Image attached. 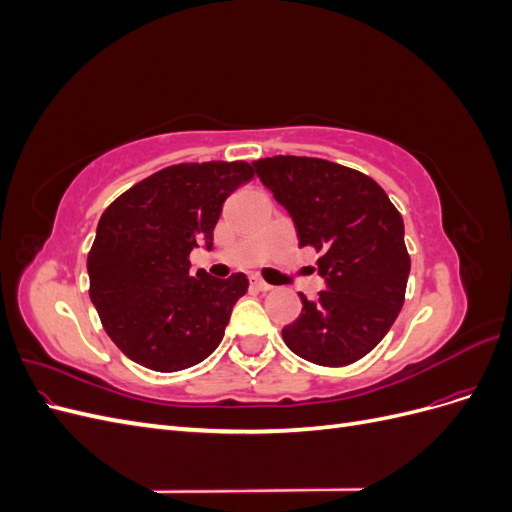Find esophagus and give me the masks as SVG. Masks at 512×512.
I'll list each match as a JSON object with an SVG mask.
<instances>
[{"label":"esophagus","instance_id":"34e87169","mask_svg":"<svg viewBox=\"0 0 512 512\" xmlns=\"http://www.w3.org/2000/svg\"><path fill=\"white\" fill-rule=\"evenodd\" d=\"M252 286H254L256 290H260V292H267V290H273V286H271V284H267L265 280H260V277H252Z\"/></svg>","mask_w":512,"mask_h":512}]
</instances>
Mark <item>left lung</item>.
I'll return each mask as SVG.
<instances>
[{
  "instance_id": "1",
  "label": "left lung",
  "mask_w": 512,
  "mask_h": 512,
  "mask_svg": "<svg viewBox=\"0 0 512 512\" xmlns=\"http://www.w3.org/2000/svg\"><path fill=\"white\" fill-rule=\"evenodd\" d=\"M260 181L284 205L301 247H314L327 290L282 329L301 359L344 367L389 333L406 299L410 254L404 220L380 185L359 170L320 158L273 156L254 162Z\"/></svg>"
}]
</instances>
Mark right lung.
<instances>
[{
  "label": "right lung",
  "instance_id": "right-lung-1",
  "mask_svg": "<svg viewBox=\"0 0 512 512\" xmlns=\"http://www.w3.org/2000/svg\"><path fill=\"white\" fill-rule=\"evenodd\" d=\"M254 177L252 164L166 166L106 207L87 256L89 297L115 346L153 371H181L220 346L247 277L190 271V252L213 245L224 200Z\"/></svg>",
  "mask_w": 512,
  "mask_h": 512
}]
</instances>
